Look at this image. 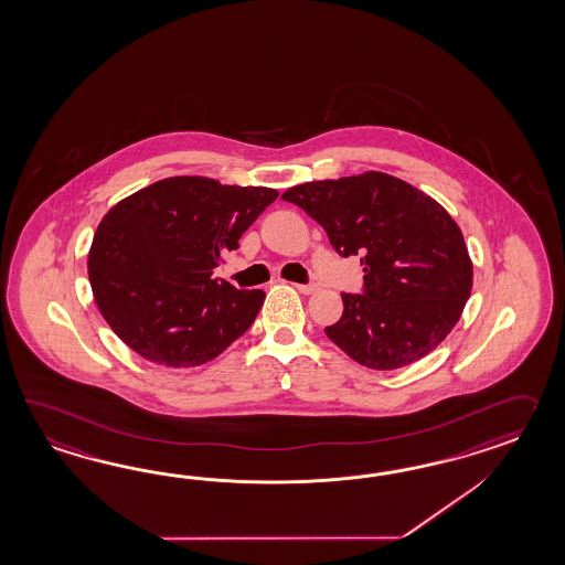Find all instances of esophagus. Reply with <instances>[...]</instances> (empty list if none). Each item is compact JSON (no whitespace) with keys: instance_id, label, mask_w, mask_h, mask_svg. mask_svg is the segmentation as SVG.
<instances>
[{"instance_id":"esophagus-1","label":"esophagus","mask_w":565,"mask_h":565,"mask_svg":"<svg viewBox=\"0 0 565 565\" xmlns=\"http://www.w3.org/2000/svg\"><path fill=\"white\" fill-rule=\"evenodd\" d=\"M294 288L298 289V291H302V294H315L317 291V284H294Z\"/></svg>"}]
</instances>
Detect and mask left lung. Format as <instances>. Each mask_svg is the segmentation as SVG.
Instances as JSON below:
<instances>
[{
    "instance_id": "8db88e82",
    "label": "left lung",
    "mask_w": 565,
    "mask_h": 565,
    "mask_svg": "<svg viewBox=\"0 0 565 565\" xmlns=\"http://www.w3.org/2000/svg\"><path fill=\"white\" fill-rule=\"evenodd\" d=\"M361 255L363 294H343L332 343L361 365L390 372L437 349L461 317L473 265L457 222L411 183L382 171L308 181L281 195Z\"/></svg>"
}]
</instances>
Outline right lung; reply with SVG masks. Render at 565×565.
Returning <instances> with one entry per match:
<instances>
[{
  "label": "right lung",
  "instance_id": "right-lung-1",
  "mask_svg": "<svg viewBox=\"0 0 565 565\" xmlns=\"http://www.w3.org/2000/svg\"><path fill=\"white\" fill-rule=\"evenodd\" d=\"M276 198L271 188L180 175L118 202L87 257L111 331L157 365L195 367L218 358L248 331L265 291L236 289L212 271Z\"/></svg>",
  "mask_w": 565,
  "mask_h": 565
}]
</instances>
